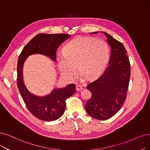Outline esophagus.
<instances>
[{
    "label": "esophagus",
    "mask_w": 150,
    "mask_h": 150,
    "mask_svg": "<svg viewBox=\"0 0 150 150\" xmlns=\"http://www.w3.org/2000/svg\"><path fill=\"white\" fill-rule=\"evenodd\" d=\"M76 89L77 91H82V87L80 85H77L76 87Z\"/></svg>",
    "instance_id": "esophagus-1"
}]
</instances>
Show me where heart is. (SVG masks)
Returning <instances> with one entry per match:
<instances>
[{
    "label": "heart",
    "instance_id": "obj_1",
    "mask_svg": "<svg viewBox=\"0 0 150 150\" xmlns=\"http://www.w3.org/2000/svg\"><path fill=\"white\" fill-rule=\"evenodd\" d=\"M63 55L57 58L58 68L66 78L75 76L78 71L87 79L99 76L108 62L110 48L105 41L88 37L71 40L63 49Z\"/></svg>",
    "mask_w": 150,
    "mask_h": 150
}]
</instances>
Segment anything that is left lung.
<instances>
[{"label":"left lung","instance_id":"left-lung-1","mask_svg":"<svg viewBox=\"0 0 150 150\" xmlns=\"http://www.w3.org/2000/svg\"><path fill=\"white\" fill-rule=\"evenodd\" d=\"M103 33L111 47L109 64L97 79L88 83L87 88L92 97L85 106L88 115L98 120L109 119L121 109L127 97L130 77V62L124 45Z\"/></svg>","mask_w":150,"mask_h":150}]
</instances>
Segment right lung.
Instances as JSON below:
<instances>
[{
	"label": "right lung",
	"mask_w": 150,
	"mask_h": 150,
	"mask_svg": "<svg viewBox=\"0 0 150 150\" xmlns=\"http://www.w3.org/2000/svg\"><path fill=\"white\" fill-rule=\"evenodd\" d=\"M70 37L68 34H39L29 42L19 55L17 64L18 88L28 110L40 120L52 121L60 117L65 110L66 100L76 92V85L71 83L64 88L53 90L45 97H37L28 91L23 82V63L29 55L35 53L45 55L56 61L58 47Z\"/></svg>",
	"instance_id": "add662e5"
}]
</instances>
